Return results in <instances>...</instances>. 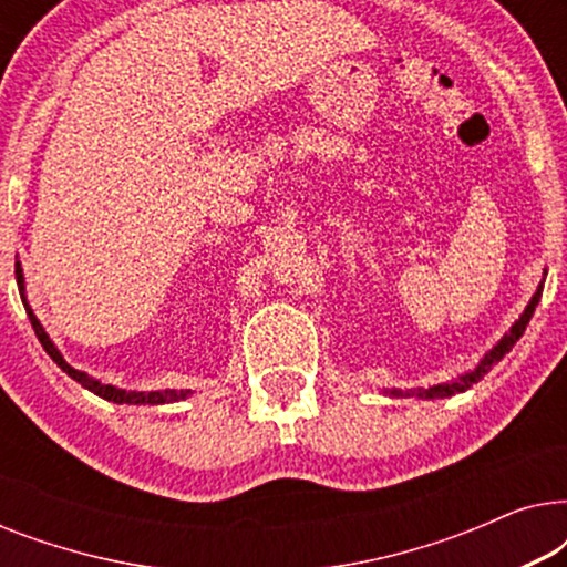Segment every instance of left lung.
<instances>
[{"mask_svg":"<svg viewBox=\"0 0 567 567\" xmlns=\"http://www.w3.org/2000/svg\"><path fill=\"white\" fill-rule=\"evenodd\" d=\"M545 276H547V270H545ZM542 289H545V281H539V286H537V291H534V297L529 299V305H526V309L522 315H518V320L511 324V330L506 332V336H503L498 343H495L491 351H487L483 359H480V363L475 369H470V371H464V374H460L456 379H452V382H441V384H433V386H417V390H398V386H392V390H384V394H390V398H417V400H444V398H452V394H456V392H464V390H470L472 384H477L480 379H483L487 371H491L495 363H498L503 355H506L511 348L516 346V340L524 336V330H526V324H529V320H532V315H534V309H537V305H539V299H542Z\"/></svg>","mask_w":567,"mask_h":567,"instance_id":"8db88e82","label":"left lung"}]
</instances>
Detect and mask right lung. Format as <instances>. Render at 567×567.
<instances>
[{"label": "right lung", "mask_w": 567, "mask_h": 567, "mask_svg": "<svg viewBox=\"0 0 567 567\" xmlns=\"http://www.w3.org/2000/svg\"><path fill=\"white\" fill-rule=\"evenodd\" d=\"M14 278H18V289H20V299L22 305H25V312L30 317V324H33L35 336L38 340H41L43 351L51 355L53 361H56V367L61 371H66L69 377L74 379V382H80L84 390H90L92 394H97V398H103L107 402H115V405H165V402H177V400H185L190 398V390H152V392H138V390H121V386H113V384H103L100 379L84 374V371L69 367L64 355H61V351L56 348V343L49 338V332H45V328L41 324V320L33 315V309H30L28 305V293H25V276H22V266L20 260L14 262Z\"/></svg>", "instance_id": "add662e5"}]
</instances>
